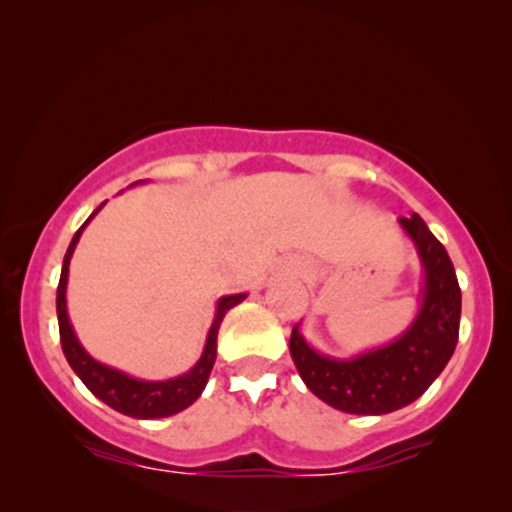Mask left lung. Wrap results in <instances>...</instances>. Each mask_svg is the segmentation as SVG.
I'll return each instance as SVG.
<instances>
[{
  "label": "left lung",
  "mask_w": 512,
  "mask_h": 512,
  "mask_svg": "<svg viewBox=\"0 0 512 512\" xmlns=\"http://www.w3.org/2000/svg\"><path fill=\"white\" fill-rule=\"evenodd\" d=\"M422 266L420 308L394 342L351 358L315 351L294 325L289 353L308 389L327 406L353 415H384L420 399L458 344L460 287L444 244L418 213L399 218Z\"/></svg>",
  "instance_id": "8db88e82"
}]
</instances>
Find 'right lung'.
Returning <instances> with one entry per match:
<instances>
[{
	"instance_id": "add662e5",
	"label": "right lung",
	"mask_w": 512,
	"mask_h": 512,
	"mask_svg": "<svg viewBox=\"0 0 512 512\" xmlns=\"http://www.w3.org/2000/svg\"><path fill=\"white\" fill-rule=\"evenodd\" d=\"M140 182L144 180L132 182V185H140ZM102 206H99L97 211L82 223L80 230L75 232L71 239V246H68L66 256H63L61 280H59V287H56V315H59L63 356H66L68 365H71L75 375L80 377L82 384H85V387L90 389L99 401H104L106 406H111L113 410H118V413L130 415V418H137V420L168 418V415H175L180 413V410H185L187 406H192V403L201 396V391H204L208 382V375H211L213 370V363H216V339H218L220 323H223L225 313L230 311V308L242 304L246 294L220 296L216 304V318H213L211 330H208L201 358L192 365V368L182 372L178 377H170V380H159V382L137 380V377L128 375V372L99 363L97 358H92L90 353L85 351V346L80 344L78 334L73 330L71 318H68V308H66V287H68V266H71L75 244L80 242L82 230H85L87 223L102 211Z\"/></svg>"
}]
</instances>
